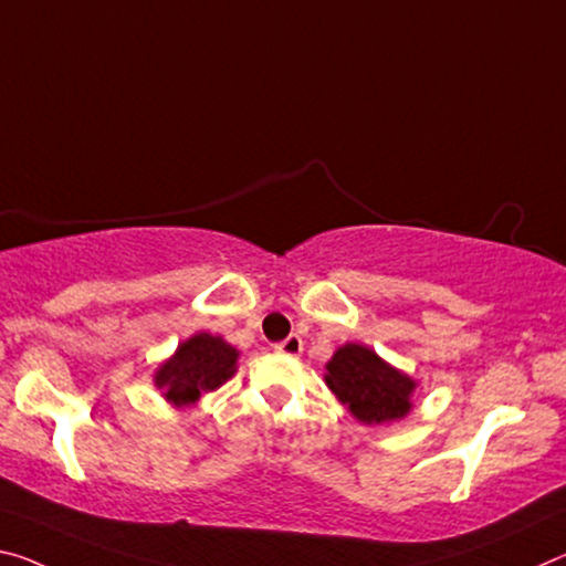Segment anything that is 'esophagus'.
<instances>
[{
  "instance_id": "obj_1",
  "label": "esophagus",
  "mask_w": 566,
  "mask_h": 566,
  "mask_svg": "<svg viewBox=\"0 0 566 566\" xmlns=\"http://www.w3.org/2000/svg\"><path fill=\"white\" fill-rule=\"evenodd\" d=\"M274 349H276V353H280V355L297 357V355L302 353V349H304V343H302L300 335H290L286 339H282V343H276Z\"/></svg>"
}]
</instances>
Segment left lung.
Segmentation results:
<instances>
[{
    "label": "left lung",
    "instance_id": "8db88e82",
    "mask_svg": "<svg viewBox=\"0 0 566 566\" xmlns=\"http://www.w3.org/2000/svg\"><path fill=\"white\" fill-rule=\"evenodd\" d=\"M325 382L335 398L365 426H388L412 410L418 380L360 343H345L325 365Z\"/></svg>",
    "mask_w": 566,
    "mask_h": 566
}]
</instances>
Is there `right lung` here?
<instances>
[{
    "label": "right lung",
    "mask_w": 566,
    "mask_h": 566,
    "mask_svg": "<svg viewBox=\"0 0 566 566\" xmlns=\"http://www.w3.org/2000/svg\"><path fill=\"white\" fill-rule=\"evenodd\" d=\"M239 349L229 345L221 335L196 332L176 353L158 363L154 370V385L160 396L174 408H191L206 392L219 390L229 378H234Z\"/></svg>",
    "instance_id": "right-lung-1"
}]
</instances>
